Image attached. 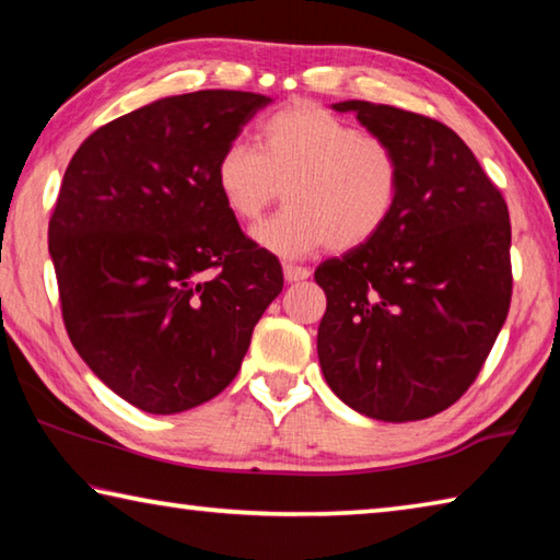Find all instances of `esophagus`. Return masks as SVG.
<instances>
[{"label":"esophagus","mask_w":560,"mask_h":560,"mask_svg":"<svg viewBox=\"0 0 560 560\" xmlns=\"http://www.w3.org/2000/svg\"><path fill=\"white\" fill-rule=\"evenodd\" d=\"M283 277L287 281H303L311 277V271L306 267H296V264H283Z\"/></svg>","instance_id":"esophagus-1"}]
</instances>
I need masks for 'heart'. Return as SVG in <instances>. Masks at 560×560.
<instances>
[{
  "instance_id": "obj_1",
  "label": "heart",
  "mask_w": 560,
  "mask_h": 560,
  "mask_svg": "<svg viewBox=\"0 0 560 560\" xmlns=\"http://www.w3.org/2000/svg\"><path fill=\"white\" fill-rule=\"evenodd\" d=\"M214 183L242 222L259 220L283 192L287 207L252 236L281 259H301L373 242L400 200L402 160L390 140L318 103H291L259 122L257 150L240 140L222 150Z\"/></svg>"
}]
</instances>
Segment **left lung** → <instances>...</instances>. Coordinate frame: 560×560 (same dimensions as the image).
I'll return each instance as SVG.
<instances>
[{
  "label": "left lung",
  "mask_w": 560,
  "mask_h": 560,
  "mask_svg": "<svg viewBox=\"0 0 560 560\" xmlns=\"http://www.w3.org/2000/svg\"><path fill=\"white\" fill-rule=\"evenodd\" d=\"M397 148L402 189L373 242L326 259L318 360L340 400L383 422L447 410L504 326L511 222L499 187L444 122L368 101L336 103Z\"/></svg>",
  "instance_id": "1"
}]
</instances>
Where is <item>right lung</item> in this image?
Instances as JSON below:
<instances>
[{"label": "right lung", "mask_w": 560, "mask_h": 560, "mask_svg": "<svg viewBox=\"0 0 560 560\" xmlns=\"http://www.w3.org/2000/svg\"><path fill=\"white\" fill-rule=\"evenodd\" d=\"M271 98L195 91L101 126L75 150L49 220L66 334L122 400L189 410L240 373L283 289L214 183L222 150Z\"/></svg>", "instance_id": "add662e5"}]
</instances>
